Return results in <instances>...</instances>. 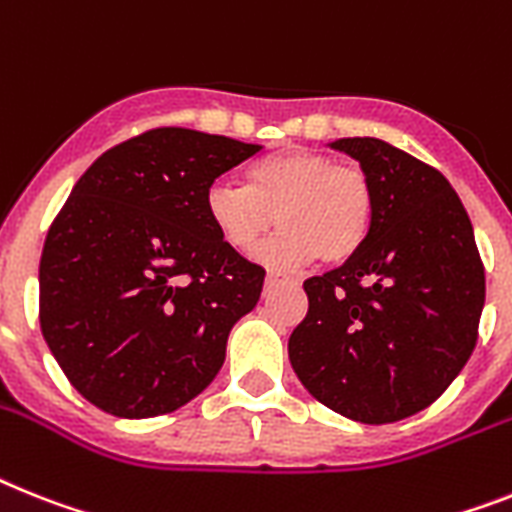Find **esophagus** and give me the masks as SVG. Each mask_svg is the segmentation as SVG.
Segmentation results:
<instances>
[{
  "label": "esophagus",
  "instance_id": "esophagus-1",
  "mask_svg": "<svg viewBox=\"0 0 512 512\" xmlns=\"http://www.w3.org/2000/svg\"><path fill=\"white\" fill-rule=\"evenodd\" d=\"M281 281H286L281 273H268V276H265V289H273V286H278Z\"/></svg>",
  "mask_w": 512,
  "mask_h": 512
}]
</instances>
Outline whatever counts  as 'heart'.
Listing matches in <instances>:
<instances>
[{
	"mask_svg": "<svg viewBox=\"0 0 512 512\" xmlns=\"http://www.w3.org/2000/svg\"><path fill=\"white\" fill-rule=\"evenodd\" d=\"M205 216L234 252H255L268 231L283 229L263 249L270 265L349 263L375 223V184L356 163H336L317 150L270 153L247 169V184L213 182Z\"/></svg>",
	"mask_w": 512,
	"mask_h": 512,
	"instance_id": "b5f03b06",
	"label": "heart"
}]
</instances>
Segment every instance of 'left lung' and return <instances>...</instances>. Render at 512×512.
I'll return each mask as SVG.
<instances>
[{"mask_svg":"<svg viewBox=\"0 0 512 512\" xmlns=\"http://www.w3.org/2000/svg\"><path fill=\"white\" fill-rule=\"evenodd\" d=\"M375 184V223L349 263L304 281L309 309L289 338L296 377L362 424L435 403L479 338L484 265L461 197L435 166L377 137L330 143Z\"/></svg>","mask_w":512,"mask_h":512,"instance_id":"obj_1","label":"left lung"}]
</instances>
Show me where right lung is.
<instances>
[{"instance_id":"obj_1","label":"right lung","mask_w":512,"mask_h":512,"mask_svg":"<svg viewBox=\"0 0 512 512\" xmlns=\"http://www.w3.org/2000/svg\"><path fill=\"white\" fill-rule=\"evenodd\" d=\"M260 148L158 127L77 179L46 234L38 320L85 401L145 419L184 406L218 375L265 270L221 242L205 190Z\"/></svg>"}]
</instances>
